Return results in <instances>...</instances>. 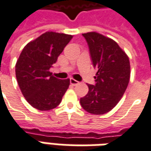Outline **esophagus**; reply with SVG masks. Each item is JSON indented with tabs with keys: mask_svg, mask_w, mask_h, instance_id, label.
Returning a JSON list of instances; mask_svg holds the SVG:
<instances>
[{
	"mask_svg": "<svg viewBox=\"0 0 151 151\" xmlns=\"http://www.w3.org/2000/svg\"><path fill=\"white\" fill-rule=\"evenodd\" d=\"M70 83H71L73 86H77L78 84H79V82H78V81H76L75 79L73 78H70Z\"/></svg>",
	"mask_w": 151,
	"mask_h": 151,
	"instance_id": "esophagus-1",
	"label": "esophagus"
}]
</instances>
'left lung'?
Segmentation results:
<instances>
[{"instance_id":"8db88e82","label":"left lung","mask_w":151,"mask_h":151,"mask_svg":"<svg viewBox=\"0 0 151 151\" xmlns=\"http://www.w3.org/2000/svg\"><path fill=\"white\" fill-rule=\"evenodd\" d=\"M82 35L88 43L93 65L98 71L95 85L88 84V93L80 99V104L89 113L103 115L111 111L125 92L130 78L129 60L110 38L97 32Z\"/></svg>"}]
</instances>
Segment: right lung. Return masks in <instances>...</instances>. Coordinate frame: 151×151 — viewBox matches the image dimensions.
<instances>
[{"label": "right lung", "mask_w": 151, "mask_h": 151, "mask_svg": "<svg viewBox=\"0 0 151 151\" xmlns=\"http://www.w3.org/2000/svg\"><path fill=\"white\" fill-rule=\"evenodd\" d=\"M73 38L71 35L47 31L28 43L15 65V73L27 101L40 111L56 108L69 88V79L56 78L49 69Z\"/></svg>", "instance_id": "add662e5"}]
</instances>
